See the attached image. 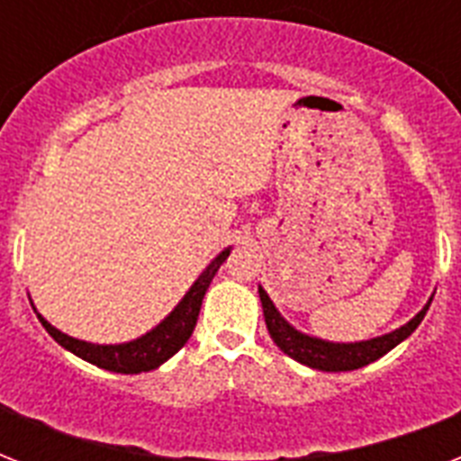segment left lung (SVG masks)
<instances>
[{
  "label": "left lung",
  "instance_id": "1",
  "mask_svg": "<svg viewBox=\"0 0 461 461\" xmlns=\"http://www.w3.org/2000/svg\"><path fill=\"white\" fill-rule=\"evenodd\" d=\"M260 303H263V315H266V325L267 332L273 337V342L280 347L287 357H292L299 364L308 366V368H315V371H357L361 366L373 364L375 358L385 357L387 351L394 349L402 339H407L416 328L419 322L423 321V315L429 311L430 299L426 306L416 313V318L402 325L400 330H394L390 335L375 337V339H368V342H354V344H332V342H322V339H315V337L302 335L299 330H294L289 325L280 313L275 303L270 302V296L266 294V289L258 287Z\"/></svg>",
  "mask_w": 461,
  "mask_h": 461
}]
</instances>
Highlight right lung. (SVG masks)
Here are the masks:
<instances>
[{"instance_id": "obj_1", "label": "right lung", "mask_w": 461, "mask_h": 461, "mask_svg": "<svg viewBox=\"0 0 461 461\" xmlns=\"http://www.w3.org/2000/svg\"><path fill=\"white\" fill-rule=\"evenodd\" d=\"M230 256V249H224L212 263H210L203 275L195 280V285L188 289V294L181 299V303L174 308L172 313L167 315L165 321L159 322L158 328L150 330L148 335L133 339L126 344H90L74 339V337L64 335L57 328L38 315L42 328L54 337V342H59L64 349H68L76 357H81L88 364H95L104 371L112 373H143L153 371L159 364H165L167 358L174 357L176 351L188 342V337L194 332L198 313H201L203 296L208 292L210 282L215 277L217 267L222 266Z\"/></svg>"}]
</instances>
